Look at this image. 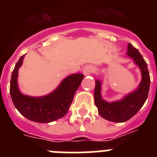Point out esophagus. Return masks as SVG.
Here are the masks:
<instances>
[{
  "mask_svg": "<svg viewBox=\"0 0 157 157\" xmlns=\"http://www.w3.org/2000/svg\"><path fill=\"white\" fill-rule=\"evenodd\" d=\"M93 71H94L93 67L90 66V65H88L83 70V74L85 75H90V73H92Z\"/></svg>",
  "mask_w": 157,
  "mask_h": 157,
  "instance_id": "esophagus-1",
  "label": "esophagus"
}]
</instances>
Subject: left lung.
<instances>
[{
	"instance_id": "obj_1",
	"label": "left lung",
	"mask_w": 157,
	"mask_h": 157,
	"mask_svg": "<svg viewBox=\"0 0 157 157\" xmlns=\"http://www.w3.org/2000/svg\"><path fill=\"white\" fill-rule=\"evenodd\" d=\"M127 55L134 60L141 70V80L135 90L127 94L124 98L113 102H108L101 97V82L95 81L94 102L98 109V113L105 120L115 123H123L129 120L141 109L148 98L150 77L147 63L139 51L129 43Z\"/></svg>"
}]
</instances>
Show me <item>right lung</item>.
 I'll list each match as a JSON object with an SVG mask.
<instances>
[{
    "label": "right lung",
    "mask_w": 157,
    "mask_h": 157,
    "mask_svg": "<svg viewBox=\"0 0 157 157\" xmlns=\"http://www.w3.org/2000/svg\"><path fill=\"white\" fill-rule=\"evenodd\" d=\"M25 55L19 58L12 74L10 94L16 109L28 120L47 123L60 119L67 114L75 94L84 75L72 74L62 80L57 88L42 97H30L23 94L18 86V71L23 64Z\"/></svg>",
    "instance_id": "1"
}]
</instances>
